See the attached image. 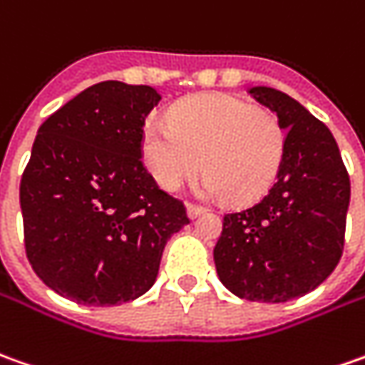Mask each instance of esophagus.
I'll list each match as a JSON object with an SVG mask.
<instances>
[{
	"label": "esophagus",
	"mask_w": 365,
	"mask_h": 365,
	"mask_svg": "<svg viewBox=\"0 0 365 365\" xmlns=\"http://www.w3.org/2000/svg\"><path fill=\"white\" fill-rule=\"evenodd\" d=\"M205 212V207H199V205H192V202H187V215L188 219H197L199 215Z\"/></svg>",
	"instance_id": "1"
}]
</instances>
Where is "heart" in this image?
Segmentation results:
<instances>
[{
	"label": "heart",
	"instance_id": "1",
	"mask_svg": "<svg viewBox=\"0 0 365 365\" xmlns=\"http://www.w3.org/2000/svg\"><path fill=\"white\" fill-rule=\"evenodd\" d=\"M140 150L156 185L168 192L202 170L207 197L241 205L273 185L285 156V130L269 108L227 94H200L170 110L168 126L148 122Z\"/></svg>",
	"mask_w": 365,
	"mask_h": 365
}]
</instances>
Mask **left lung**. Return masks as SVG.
Segmentation results:
<instances>
[{"mask_svg":"<svg viewBox=\"0 0 365 365\" xmlns=\"http://www.w3.org/2000/svg\"><path fill=\"white\" fill-rule=\"evenodd\" d=\"M249 94L287 130L285 156L263 199L225 215L212 255L237 297L283 303L319 287L339 263L349 177L334 134L297 100L267 86Z\"/></svg>","mask_w":365,"mask_h":365,"instance_id":"8db88e82","label":"left lung"}]
</instances>
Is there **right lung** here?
I'll return each mask as SVG.
<instances>
[{
  "label": "right lung",
  "mask_w": 365,
  "mask_h": 365,
  "mask_svg": "<svg viewBox=\"0 0 365 365\" xmlns=\"http://www.w3.org/2000/svg\"><path fill=\"white\" fill-rule=\"evenodd\" d=\"M160 94L116 80L86 88L38 130L19 185L29 265L82 305L140 297L166 241L188 225L143 165V128Z\"/></svg>",
  "instance_id": "1"
}]
</instances>
